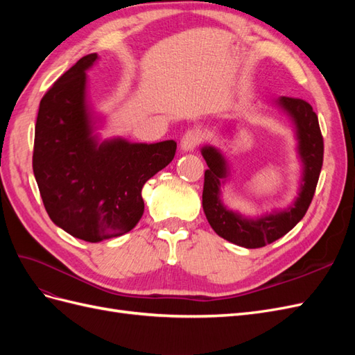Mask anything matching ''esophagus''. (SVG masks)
I'll list each match as a JSON object with an SVG mask.
<instances>
[{
	"instance_id": "obj_1",
	"label": "esophagus",
	"mask_w": 355,
	"mask_h": 355,
	"mask_svg": "<svg viewBox=\"0 0 355 355\" xmlns=\"http://www.w3.org/2000/svg\"><path fill=\"white\" fill-rule=\"evenodd\" d=\"M204 139V135L198 128H191L184 136H182L180 146L184 151H194L196 146H198Z\"/></svg>"
}]
</instances>
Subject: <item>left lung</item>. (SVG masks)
<instances>
[{"instance_id":"left-lung-1","label":"left lung","mask_w":355,"mask_h":355,"mask_svg":"<svg viewBox=\"0 0 355 355\" xmlns=\"http://www.w3.org/2000/svg\"><path fill=\"white\" fill-rule=\"evenodd\" d=\"M277 103L295 123L299 142L297 151L304 164L299 196L288 209L265 214L257 219H247L240 213L228 210L220 201V187L223 179L228 176L227 161L216 148L204 146L201 149V154L209 166L204 173L202 188V209L206 218L219 237L245 249H259L282 239L305 216L313 201L321 166H323L324 144L313 106L302 99L287 98V96H282Z\"/></svg>"}]
</instances>
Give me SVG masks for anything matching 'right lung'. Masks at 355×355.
<instances>
[{"instance_id": "add662e5", "label": "right lung", "mask_w": 355, "mask_h": 355, "mask_svg": "<svg viewBox=\"0 0 355 355\" xmlns=\"http://www.w3.org/2000/svg\"><path fill=\"white\" fill-rule=\"evenodd\" d=\"M98 59L81 58L42 96L32 168L50 219L89 243L132 231L144 214L142 188L176 153L175 141L99 142L85 102V71Z\"/></svg>"}]
</instances>
